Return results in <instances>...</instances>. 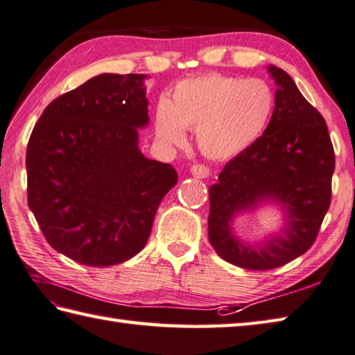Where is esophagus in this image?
<instances>
[{"label": "esophagus", "mask_w": 355, "mask_h": 355, "mask_svg": "<svg viewBox=\"0 0 355 355\" xmlns=\"http://www.w3.org/2000/svg\"><path fill=\"white\" fill-rule=\"evenodd\" d=\"M191 173L196 178H207L211 175V169L205 164H193L191 168Z\"/></svg>", "instance_id": "obj_1"}]
</instances>
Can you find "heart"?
Listing matches in <instances>:
<instances>
[{"mask_svg":"<svg viewBox=\"0 0 355 355\" xmlns=\"http://www.w3.org/2000/svg\"><path fill=\"white\" fill-rule=\"evenodd\" d=\"M272 109V89L263 80L203 75L177 83L169 101H159L155 134L166 146H183L186 129H197L200 150L226 159L259 140Z\"/></svg>","mask_w":355,"mask_h":355,"instance_id":"b5f03b06","label":"heart"}]
</instances>
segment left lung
Returning <instances> with one entry per match:
<instances>
[{
	"label": "left lung",
	"mask_w": 355,
	"mask_h": 355,
	"mask_svg": "<svg viewBox=\"0 0 355 355\" xmlns=\"http://www.w3.org/2000/svg\"><path fill=\"white\" fill-rule=\"evenodd\" d=\"M268 72L277 90L266 130L209 187L211 245L223 260L252 270L280 268L312 246L329 209L336 169L324 118L283 69ZM270 202L284 209V229L259 245L241 242L232 229L234 215Z\"/></svg>",
	"instance_id": "1"
}]
</instances>
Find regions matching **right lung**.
Returning <instances> with one entry per match:
<instances>
[{
  "label": "right lung",
  "mask_w": 355,
  "mask_h": 355,
  "mask_svg": "<svg viewBox=\"0 0 355 355\" xmlns=\"http://www.w3.org/2000/svg\"><path fill=\"white\" fill-rule=\"evenodd\" d=\"M146 75L101 73L55 98L27 144V203L49 245L81 265L106 268L137 255L163 197L171 164L146 158Z\"/></svg>",
  "instance_id": "add662e5"
}]
</instances>
